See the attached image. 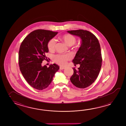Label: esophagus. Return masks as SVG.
I'll use <instances>...</instances> for the list:
<instances>
[{
    "instance_id": "esophagus-1",
    "label": "esophagus",
    "mask_w": 126,
    "mask_h": 126,
    "mask_svg": "<svg viewBox=\"0 0 126 126\" xmlns=\"http://www.w3.org/2000/svg\"><path fill=\"white\" fill-rule=\"evenodd\" d=\"M65 68V67H64V66H60V70H63V69H64Z\"/></svg>"
}]
</instances>
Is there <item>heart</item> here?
<instances>
[{
    "label": "heart",
    "mask_w": 126,
    "mask_h": 126,
    "mask_svg": "<svg viewBox=\"0 0 126 126\" xmlns=\"http://www.w3.org/2000/svg\"><path fill=\"white\" fill-rule=\"evenodd\" d=\"M60 38L68 46H71L74 45L76 42L75 36L70 34H66L60 37ZM55 46V41L54 39H51L48 42V49L50 51H52L54 50ZM69 56L65 55H57L54 57L55 62L61 65H64L66 63Z\"/></svg>",
    "instance_id": "b5f03b06"
}]
</instances>
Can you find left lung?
I'll return each instance as SVG.
<instances>
[{
	"mask_svg": "<svg viewBox=\"0 0 126 126\" xmlns=\"http://www.w3.org/2000/svg\"><path fill=\"white\" fill-rule=\"evenodd\" d=\"M67 32L81 39V46L72 61L80 66L77 70L73 68L74 74L70 80L76 87L84 89L92 84L98 76L102 62L100 46L97 38L89 31L79 29Z\"/></svg>",
	"mask_w": 126,
	"mask_h": 126,
	"instance_id": "obj_1",
	"label": "left lung"
}]
</instances>
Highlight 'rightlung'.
<instances>
[{
    "label": "right lung",
    "mask_w": 126,
    "mask_h": 126,
    "mask_svg": "<svg viewBox=\"0 0 126 126\" xmlns=\"http://www.w3.org/2000/svg\"><path fill=\"white\" fill-rule=\"evenodd\" d=\"M58 32L38 29L26 37L20 47L18 63L20 70L26 81L36 90L47 88L53 80L59 65L50 64L42 66V61L47 58V44Z\"/></svg>",
    "instance_id": "right-lung-1"
}]
</instances>
